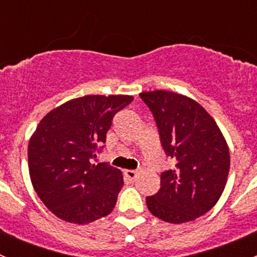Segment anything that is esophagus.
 <instances>
[{
	"instance_id": "1",
	"label": "esophagus",
	"mask_w": 257,
	"mask_h": 257,
	"mask_svg": "<svg viewBox=\"0 0 257 257\" xmlns=\"http://www.w3.org/2000/svg\"><path fill=\"white\" fill-rule=\"evenodd\" d=\"M124 175H125L129 180L133 181L138 178V172H137V170H125V172H124Z\"/></svg>"
}]
</instances>
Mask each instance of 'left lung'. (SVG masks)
Returning a JSON list of instances; mask_svg holds the SVG:
<instances>
[{
    "label": "left lung",
    "instance_id": "8db88e82",
    "mask_svg": "<svg viewBox=\"0 0 257 257\" xmlns=\"http://www.w3.org/2000/svg\"><path fill=\"white\" fill-rule=\"evenodd\" d=\"M159 131L160 143L175 162L160 177V189L148 196L154 216L170 224L193 221L221 196L230 170L225 137L210 114L191 98L170 90L141 93Z\"/></svg>",
    "mask_w": 257,
    "mask_h": 257
}]
</instances>
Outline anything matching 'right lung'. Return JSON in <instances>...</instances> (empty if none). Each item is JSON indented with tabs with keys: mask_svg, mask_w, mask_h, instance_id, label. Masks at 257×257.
<instances>
[{
	"mask_svg": "<svg viewBox=\"0 0 257 257\" xmlns=\"http://www.w3.org/2000/svg\"><path fill=\"white\" fill-rule=\"evenodd\" d=\"M132 95H84L41 119L28 143V169L42 203L57 217L84 225L112 212L123 174L108 163L92 164L114 114Z\"/></svg>",
	"mask_w": 257,
	"mask_h": 257,
	"instance_id": "add662e5",
	"label": "right lung"
}]
</instances>
